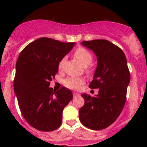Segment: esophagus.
<instances>
[{"label": "esophagus", "instance_id": "34e87169", "mask_svg": "<svg viewBox=\"0 0 147 147\" xmlns=\"http://www.w3.org/2000/svg\"><path fill=\"white\" fill-rule=\"evenodd\" d=\"M78 96H79V93H74V97Z\"/></svg>", "mask_w": 147, "mask_h": 147}]
</instances>
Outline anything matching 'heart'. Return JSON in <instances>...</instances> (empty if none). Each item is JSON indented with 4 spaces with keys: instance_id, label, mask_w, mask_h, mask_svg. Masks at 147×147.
<instances>
[{
    "instance_id": "obj_1",
    "label": "heart",
    "mask_w": 147,
    "mask_h": 147,
    "mask_svg": "<svg viewBox=\"0 0 147 147\" xmlns=\"http://www.w3.org/2000/svg\"><path fill=\"white\" fill-rule=\"evenodd\" d=\"M75 57L78 59V61L83 66L87 67L91 63L92 60H93V56L88 51L87 49H84V48H78L74 53ZM65 58H62L59 62L58 67L59 69H62L63 64H64ZM83 79L82 78L78 77H70L67 78L65 80L64 84L65 86L67 88H71V89H76L79 88L80 85H82L83 83Z\"/></svg>"
}]
</instances>
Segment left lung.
<instances>
[{"label":"left lung","instance_id":"left-lung-1","mask_svg":"<svg viewBox=\"0 0 147 147\" xmlns=\"http://www.w3.org/2000/svg\"><path fill=\"white\" fill-rule=\"evenodd\" d=\"M93 51L97 66L89 87L98 88V93L91 97L82 93L85 105L79 110L80 120L85 127L93 130L108 127L115 121L126 102L130 74L123 51L106 40H93L81 42Z\"/></svg>","mask_w":147,"mask_h":147}]
</instances>
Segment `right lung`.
Returning a JSON list of instances; mask_svg holds the SVG:
<instances>
[{
  "label": "right lung",
  "instance_id": "obj_1",
  "mask_svg": "<svg viewBox=\"0 0 147 147\" xmlns=\"http://www.w3.org/2000/svg\"><path fill=\"white\" fill-rule=\"evenodd\" d=\"M75 43L41 37L28 44L18 57L14 91L23 116L38 130L59 128L63 110L72 99L69 89L62 87L54 91L49 85L57 74L59 62Z\"/></svg>",
  "mask_w": 147,
  "mask_h": 147
}]
</instances>
